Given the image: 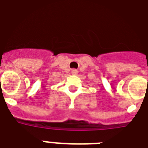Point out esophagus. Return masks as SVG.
Wrapping results in <instances>:
<instances>
[{
  "instance_id": "esophagus-1",
  "label": "esophagus",
  "mask_w": 148,
  "mask_h": 148,
  "mask_svg": "<svg viewBox=\"0 0 148 148\" xmlns=\"http://www.w3.org/2000/svg\"><path fill=\"white\" fill-rule=\"evenodd\" d=\"M72 74H73V75H77V74H78V70L75 69H72Z\"/></svg>"
}]
</instances>
